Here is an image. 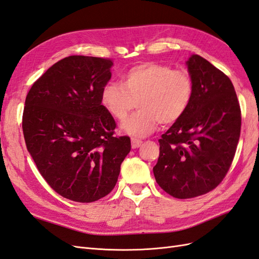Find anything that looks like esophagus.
Returning <instances> with one entry per match:
<instances>
[{
    "label": "esophagus",
    "mask_w": 259,
    "mask_h": 259,
    "mask_svg": "<svg viewBox=\"0 0 259 259\" xmlns=\"http://www.w3.org/2000/svg\"><path fill=\"white\" fill-rule=\"evenodd\" d=\"M142 141L141 139H137V138H132V148L135 149V148H138L139 146L142 145Z\"/></svg>",
    "instance_id": "1"
}]
</instances>
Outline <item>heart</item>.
<instances>
[{
  "mask_svg": "<svg viewBox=\"0 0 259 259\" xmlns=\"http://www.w3.org/2000/svg\"><path fill=\"white\" fill-rule=\"evenodd\" d=\"M194 83L187 72L147 62L123 75L122 85L109 82L101 102L117 120H124L136 107L139 110L122 123V130L135 137L149 135L159 122L170 125L184 115L193 99Z\"/></svg>",
  "mask_w": 259,
  "mask_h": 259,
  "instance_id": "heart-1",
  "label": "heart"
}]
</instances>
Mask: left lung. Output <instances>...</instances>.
Here are the masks:
<instances>
[{
	"label": "left lung",
	"instance_id": "left-lung-1",
	"mask_svg": "<svg viewBox=\"0 0 259 259\" xmlns=\"http://www.w3.org/2000/svg\"><path fill=\"white\" fill-rule=\"evenodd\" d=\"M194 83L190 107L159 139L153 174L171 196L186 199L218 186L233 161L241 109L232 81L210 62L193 54L186 62Z\"/></svg>",
	"mask_w": 259,
	"mask_h": 259
}]
</instances>
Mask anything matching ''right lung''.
<instances>
[{
	"instance_id": "right-lung-1",
	"label": "right lung",
	"mask_w": 259,
	"mask_h": 259,
	"mask_svg": "<svg viewBox=\"0 0 259 259\" xmlns=\"http://www.w3.org/2000/svg\"><path fill=\"white\" fill-rule=\"evenodd\" d=\"M109 59L71 55L34 81L23 114L27 149L42 178L61 196L78 202L113 190L131 151L127 136L101 102L111 79Z\"/></svg>"
}]
</instances>
